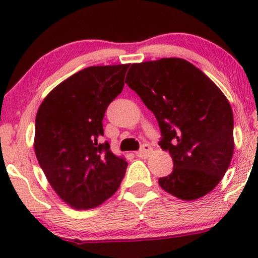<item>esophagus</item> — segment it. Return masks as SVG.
<instances>
[{
	"label": "esophagus",
	"instance_id": "obj_1",
	"mask_svg": "<svg viewBox=\"0 0 258 258\" xmlns=\"http://www.w3.org/2000/svg\"><path fill=\"white\" fill-rule=\"evenodd\" d=\"M150 153H151V147L149 144H143V146L141 147V149L139 151H136V156L141 158H146L149 156Z\"/></svg>",
	"mask_w": 258,
	"mask_h": 258
}]
</instances>
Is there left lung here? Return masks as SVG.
Masks as SVG:
<instances>
[{
	"label": "left lung",
	"mask_w": 258,
	"mask_h": 258,
	"mask_svg": "<svg viewBox=\"0 0 258 258\" xmlns=\"http://www.w3.org/2000/svg\"><path fill=\"white\" fill-rule=\"evenodd\" d=\"M125 83L154 112L158 144L172 157L161 188L186 201L210 192L234 154V116L224 94L199 68L174 57L134 63Z\"/></svg>",
	"instance_id": "left-lung-1"
}]
</instances>
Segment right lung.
<instances>
[{"mask_svg":"<svg viewBox=\"0 0 258 258\" xmlns=\"http://www.w3.org/2000/svg\"><path fill=\"white\" fill-rule=\"evenodd\" d=\"M130 64L89 67L59 83L35 119V154L56 194L75 209H90L114 195L128 163L103 136L108 105L122 93Z\"/></svg>","mask_w":258,"mask_h":258,"instance_id":"obj_1","label":"right lung"}]
</instances>
